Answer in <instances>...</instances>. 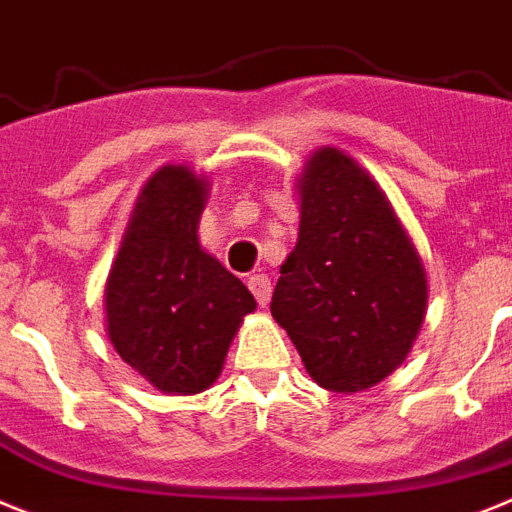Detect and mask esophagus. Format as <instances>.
I'll return each mask as SVG.
<instances>
[{"label": "esophagus", "instance_id": "esophagus-1", "mask_svg": "<svg viewBox=\"0 0 512 512\" xmlns=\"http://www.w3.org/2000/svg\"><path fill=\"white\" fill-rule=\"evenodd\" d=\"M248 290L253 292L256 303H259L261 308H266V303H269V295H272L269 277H266V274H251V277H248Z\"/></svg>", "mask_w": 512, "mask_h": 512}]
</instances>
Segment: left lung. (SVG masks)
I'll list each match as a JSON object with an SVG mask.
<instances>
[{"label":"left lung","mask_w":512,"mask_h":512,"mask_svg":"<svg viewBox=\"0 0 512 512\" xmlns=\"http://www.w3.org/2000/svg\"><path fill=\"white\" fill-rule=\"evenodd\" d=\"M298 243L279 269L274 321L326 391L378 386L412 352L427 313L414 240L368 170L318 147L298 178Z\"/></svg>","instance_id":"left-lung-1"}]
</instances>
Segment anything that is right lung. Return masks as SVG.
I'll use <instances>...</instances> for the list:
<instances>
[{
  "label": "right lung",
  "mask_w": 512,
  "mask_h": 512,
  "mask_svg": "<svg viewBox=\"0 0 512 512\" xmlns=\"http://www.w3.org/2000/svg\"><path fill=\"white\" fill-rule=\"evenodd\" d=\"M209 178L163 165L142 186L106 279V334L157 391L194 396L222 373L256 300L199 243Z\"/></svg>",
  "instance_id": "add662e5"
}]
</instances>
